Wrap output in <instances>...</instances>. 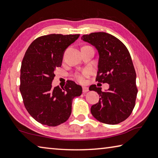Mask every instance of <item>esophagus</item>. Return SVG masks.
Masks as SVG:
<instances>
[{
  "label": "esophagus",
  "instance_id": "esophagus-1",
  "mask_svg": "<svg viewBox=\"0 0 158 158\" xmlns=\"http://www.w3.org/2000/svg\"><path fill=\"white\" fill-rule=\"evenodd\" d=\"M89 91V88L87 87H82V92L83 93H87Z\"/></svg>",
  "mask_w": 158,
  "mask_h": 158
}]
</instances>
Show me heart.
Returning <instances> with one entry per match:
<instances>
[{
    "mask_svg": "<svg viewBox=\"0 0 158 158\" xmlns=\"http://www.w3.org/2000/svg\"><path fill=\"white\" fill-rule=\"evenodd\" d=\"M89 75V71L85 70L83 71V73L82 74H79V75L77 76L76 78H77V80H78L79 82H84V80H85V77L88 76Z\"/></svg>",
    "mask_w": 158,
    "mask_h": 158,
    "instance_id": "b5f03b06",
    "label": "heart"
}]
</instances>
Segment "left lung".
Wrapping results in <instances>:
<instances>
[{
    "mask_svg": "<svg viewBox=\"0 0 158 158\" xmlns=\"http://www.w3.org/2000/svg\"><path fill=\"white\" fill-rule=\"evenodd\" d=\"M81 39L94 46L99 54L96 80L108 83V90L91 85L90 91L100 95L98 102L91 108V114L101 123L117 124L129 117L135 106L138 94L136 73L126 46L105 32L83 35Z\"/></svg>",
    "mask_w": 158,
    "mask_h": 158,
    "instance_id": "left-lung-1",
    "label": "left lung"
}]
</instances>
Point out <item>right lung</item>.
<instances>
[{
  "mask_svg": "<svg viewBox=\"0 0 158 158\" xmlns=\"http://www.w3.org/2000/svg\"><path fill=\"white\" fill-rule=\"evenodd\" d=\"M80 34H49L33 41L20 68V91L27 111L38 123L49 127L64 123L71 114L72 100L82 94L81 86L69 80L63 88H52L56 67L65 50Z\"/></svg>",
  "mask_w": 158,
  "mask_h": 158,
  "instance_id": "right-lung-1",
  "label": "right lung"
}]
</instances>
